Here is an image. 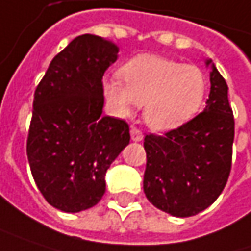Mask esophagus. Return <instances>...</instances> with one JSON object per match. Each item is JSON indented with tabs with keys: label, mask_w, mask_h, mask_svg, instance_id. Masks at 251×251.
<instances>
[{
	"label": "esophagus",
	"mask_w": 251,
	"mask_h": 251,
	"mask_svg": "<svg viewBox=\"0 0 251 251\" xmlns=\"http://www.w3.org/2000/svg\"><path fill=\"white\" fill-rule=\"evenodd\" d=\"M131 140L133 141H141L143 140V131L137 127L131 128Z\"/></svg>",
	"instance_id": "obj_1"
}]
</instances>
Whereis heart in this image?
I'll use <instances>...</instances> for the list:
<instances>
[{"label":"heart","instance_id":"1","mask_svg":"<svg viewBox=\"0 0 251 251\" xmlns=\"http://www.w3.org/2000/svg\"><path fill=\"white\" fill-rule=\"evenodd\" d=\"M120 77L104 82L107 100L121 114L144 105L146 123L155 130L181 126L206 99L207 77L201 68L161 55H137L120 70Z\"/></svg>","mask_w":251,"mask_h":251}]
</instances>
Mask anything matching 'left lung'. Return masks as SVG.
I'll list each match as a JSON object with an SVG mask.
<instances>
[{
    "instance_id": "1",
    "label": "left lung",
    "mask_w": 251,
    "mask_h": 251,
    "mask_svg": "<svg viewBox=\"0 0 251 251\" xmlns=\"http://www.w3.org/2000/svg\"><path fill=\"white\" fill-rule=\"evenodd\" d=\"M210 82L201 113L163 135L150 133L144 138L146 197L176 217L196 216L211 206L231 170L234 117L228 87L214 65Z\"/></svg>"
}]
</instances>
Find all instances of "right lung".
Wrapping results in <instances>:
<instances>
[{"label":"right lung","mask_w":251,"mask_h":251,"mask_svg":"<svg viewBox=\"0 0 251 251\" xmlns=\"http://www.w3.org/2000/svg\"><path fill=\"white\" fill-rule=\"evenodd\" d=\"M118 48L97 35L74 38L35 88L27 157L38 190L52 207L78 213L105 193V173L130 143L124 120L101 116L102 75Z\"/></svg>","instance_id":"obj_1"}]
</instances>
